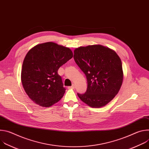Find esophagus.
I'll return each instance as SVG.
<instances>
[{
    "instance_id": "1",
    "label": "esophagus",
    "mask_w": 149,
    "mask_h": 149,
    "mask_svg": "<svg viewBox=\"0 0 149 149\" xmlns=\"http://www.w3.org/2000/svg\"><path fill=\"white\" fill-rule=\"evenodd\" d=\"M75 85L74 84H72V86H71V87H68V88L69 89H74V88H75Z\"/></svg>"
}]
</instances>
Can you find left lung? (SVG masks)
I'll list each match as a JSON object with an SVG mask.
<instances>
[{"label":"left lung","mask_w":149,"mask_h":149,"mask_svg":"<svg viewBox=\"0 0 149 149\" xmlns=\"http://www.w3.org/2000/svg\"><path fill=\"white\" fill-rule=\"evenodd\" d=\"M74 58L86 76V92L78 96L91 107L100 108L118 94L123 83L122 63L116 52L100 45L80 47L74 51Z\"/></svg>","instance_id":"8db88e82"}]
</instances>
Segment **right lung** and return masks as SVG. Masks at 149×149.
Listing matches in <instances>:
<instances>
[{"instance_id":"obj_1","label":"right lung","mask_w":149,"mask_h":149,"mask_svg":"<svg viewBox=\"0 0 149 149\" xmlns=\"http://www.w3.org/2000/svg\"><path fill=\"white\" fill-rule=\"evenodd\" d=\"M73 56L69 48L49 42L31 49L23 62L21 81L29 97L49 107L63 96L65 88L58 70Z\"/></svg>"}]
</instances>
